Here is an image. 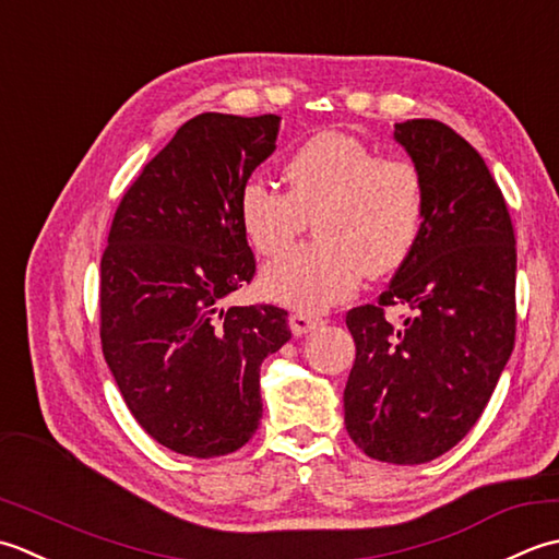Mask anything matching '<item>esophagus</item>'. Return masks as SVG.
<instances>
[{"label": "esophagus", "instance_id": "1", "mask_svg": "<svg viewBox=\"0 0 559 559\" xmlns=\"http://www.w3.org/2000/svg\"><path fill=\"white\" fill-rule=\"evenodd\" d=\"M325 321L321 316H311V313H301V311H296V313H292L289 316V328H292V333L296 335V337H301V335H306L309 333V330H313V328H318V325H323Z\"/></svg>", "mask_w": 559, "mask_h": 559}]
</instances>
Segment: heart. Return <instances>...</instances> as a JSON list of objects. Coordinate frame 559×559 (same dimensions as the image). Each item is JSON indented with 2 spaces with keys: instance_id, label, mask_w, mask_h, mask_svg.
I'll return each mask as SVG.
<instances>
[{
  "instance_id": "obj_1",
  "label": "heart",
  "mask_w": 559,
  "mask_h": 559,
  "mask_svg": "<svg viewBox=\"0 0 559 559\" xmlns=\"http://www.w3.org/2000/svg\"><path fill=\"white\" fill-rule=\"evenodd\" d=\"M287 190L248 180L238 222L260 255H280L313 222L316 241L294 248L263 272V289L284 306L323 311L355 294L364 272L391 275L423 234V170L397 154H379L345 132H318L282 166Z\"/></svg>"
}]
</instances>
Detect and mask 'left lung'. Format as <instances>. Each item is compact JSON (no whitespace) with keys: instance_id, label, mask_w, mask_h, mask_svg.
<instances>
[{"instance_id":"left-lung-1","label":"left lung","mask_w":559,"mask_h":559,"mask_svg":"<svg viewBox=\"0 0 559 559\" xmlns=\"http://www.w3.org/2000/svg\"><path fill=\"white\" fill-rule=\"evenodd\" d=\"M423 170V234L376 304L347 311L349 439L373 461L419 465L480 419L516 340V236L483 156L439 120L395 124ZM407 305L391 324L384 309Z\"/></svg>"}]
</instances>
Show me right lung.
Instances as JSON below:
<instances>
[{"label":"right lung","mask_w":559,"mask_h":559,"mask_svg":"<svg viewBox=\"0 0 559 559\" xmlns=\"http://www.w3.org/2000/svg\"><path fill=\"white\" fill-rule=\"evenodd\" d=\"M280 118L202 112L124 190L100 258V347L132 417L162 447L216 459L263 417L260 364L292 337L272 304L222 309L255 277L238 192Z\"/></svg>","instance_id":"add662e5"}]
</instances>
